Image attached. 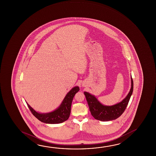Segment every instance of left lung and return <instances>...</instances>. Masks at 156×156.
Returning <instances> with one entry per match:
<instances>
[{"instance_id":"left-lung-1","label":"left lung","mask_w":156,"mask_h":156,"mask_svg":"<svg viewBox=\"0 0 156 156\" xmlns=\"http://www.w3.org/2000/svg\"><path fill=\"white\" fill-rule=\"evenodd\" d=\"M133 90V81L131 77V88L127 96L122 102L112 106L103 105L98 102L94 96L88 92H84V94L92 116L96 120L108 121L115 120L122 114L129 101Z\"/></svg>"}]
</instances>
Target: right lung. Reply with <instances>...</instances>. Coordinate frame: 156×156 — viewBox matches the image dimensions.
Returning a JSON list of instances; mask_svg holds the SVG:
<instances>
[{
  "label": "right lung",
  "mask_w": 156,
  "mask_h": 156,
  "mask_svg": "<svg viewBox=\"0 0 156 156\" xmlns=\"http://www.w3.org/2000/svg\"><path fill=\"white\" fill-rule=\"evenodd\" d=\"M79 91L78 87L72 88L65 97L63 102L56 110L47 114H40L36 112L27 103L31 113L38 120L46 123H60L66 121L69 118L71 112L72 102L74 95Z\"/></svg>",
  "instance_id": "right-lung-1"
}]
</instances>
